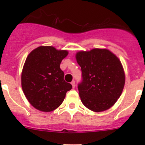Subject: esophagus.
I'll use <instances>...</instances> for the list:
<instances>
[{
  "mask_svg": "<svg viewBox=\"0 0 145 145\" xmlns=\"http://www.w3.org/2000/svg\"><path fill=\"white\" fill-rule=\"evenodd\" d=\"M71 84H72V88H75V80H72V81L71 82Z\"/></svg>",
  "mask_w": 145,
  "mask_h": 145,
  "instance_id": "obj_1",
  "label": "esophagus"
}]
</instances>
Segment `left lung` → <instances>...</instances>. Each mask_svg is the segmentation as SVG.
Listing matches in <instances>:
<instances>
[{
  "label": "left lung",
  "mask_w": 145,
  "mask_h": 145,
  "mask_svg": "<svg viewBox=\"0 0 145 145\" xmlns=\"http://www.w3.org/2000/svg\"><path fill=\"white\" fill-rule=\"evenodd\" d=\"M75 57L82 71V81L78 86L82 103L94 112L110 108L120 97L125 84L119 59L102 48L79 52Z\"/></svg>",
  "instance_id": "1"
}]
</instances>
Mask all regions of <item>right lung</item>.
<instances>
[{
	"label": "right lung",
	"mask_w": 145,
	"mask_h": 145,
	"mask_svg": "<svg viewBox=\"0 0 145 145\" xmlns=\"http://www.w3.org/2000/svg\"><path fill=\"white\" fill-rule=\"evenodd\" d=\"M66 50L39 46L27 57L22 72V87L28 102L35 109L51 112L59 107L72 85L64 80L60 69Z\"/></svg>",
	"instance_id": "obj_1"
}]
</instances>
